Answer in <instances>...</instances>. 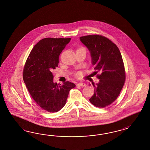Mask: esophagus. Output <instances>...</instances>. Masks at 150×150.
I'll list each match as a JSON object with an SVG mask.
<instances>
[{
  "label": "esophagus",
  "instance_id": "esophagus-1",
  "mask_svg": "<svg viewBox=\"0 0 150 150\" xmlns=\"http://www.w3.org/2000/svg\"><path fill=\"white\" fill-rule=\"evenodd\" d=\"M77 86L85 87L86 86V84L84 83L80 82V83H77Z\"/></svg>",
  "mask_w": 150,
  "mask_h": 150
}]
</instances>
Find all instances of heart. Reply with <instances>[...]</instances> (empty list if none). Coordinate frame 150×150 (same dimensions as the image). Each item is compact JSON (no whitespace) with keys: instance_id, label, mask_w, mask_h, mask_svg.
Masks as SVG:
<instances>
[{"instance_id":"b5f03b06","label":"heart","mask_w":150,"mask_h":150,"mask_svg":"<svg viewBox=\"0 0 150 150\" xmlns=\"http://www.w3.org/2000/svg\"><path fill=\"white\" fill-rule=\"evenodd\" d=\"M76 76H77V77H79L80 76V74H79V73H77V74H76Z\"/></svg>"}]
</instances>
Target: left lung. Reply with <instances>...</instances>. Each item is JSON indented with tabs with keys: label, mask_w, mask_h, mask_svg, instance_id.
I'll return each instance as SVG.
<instances>
[{
	"label": "left lung",
	"mask_w": 150,
	"mask_h": 150,
	"mask_svg": "<svg viewBox=\"0 0 150 150\" xmlns=\"http://www.w3.org/2000/svg\"><path fill=\"white\" fill-rule=\"evenodd\" d=\"M80 40L90 53L94 75L100 73L98 83H92L95 92L89 100L96 107L104 108L117 98L125 82L122 55L116 45L105 37L89 35L80 37Z\"/></svg>",
	"instance_id": "obj_1"
}]
</instances>
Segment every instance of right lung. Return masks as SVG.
Segmentation results:
<instances>
[{
  "instance_id": "1",
  "label": "right lung",
  "mask_w": 150,
  "mask_h": 150,
  "mask_svg": "<svg viewBox=\"0 0 150 150\" xmlns=\"http://www.w3.org/2000/svg\"><path fill=\"white\" fill-rule=\"evenodd\" d=\"M71 40L45 38L34 46L27 58L23 79L32 98L41 108L54 113L66 104L70 90L76 85L70 82L62 85L53 81V69L58 66L59 56Z\"/></svg>"
}]
</instances>
